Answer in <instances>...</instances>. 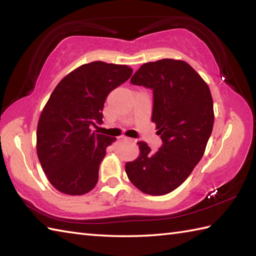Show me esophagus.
Returning a JSON list of instances; mask_svg holds the SVG:
<instances>
[{
    "instance_id": "1",
    "label": "esophagus",
    "mask_w": 256,
    "mask_h": 256,
    "mask_svg": "<svg viewBox=\"0 0 256 256\" xmlns=\"http://www.w3.org/2000/svg\"><path fill=\"white\" fill-rule=\"evenodd\" d=\"M121 138H122V140H128V142H133V140H132V138H125V136H122Z\"/></svg>"
}]
</instances>
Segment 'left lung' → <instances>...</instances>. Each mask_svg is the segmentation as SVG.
I'll list each match as a JSON object with an SVG mask.
<instances>
[{"mask_svg":"<svg viewBox=\"0 0 256 256\" xmlns=\"http://www.w3.org/2000/svg\"><path fill=\"white\" fill-rule=\"evenodd\" d=\"M131 84L153 90V113L162 146L140 142L138 160L125 172L135 187L160 196L186 180L202 157L214 128V101L202 78L187 62L160 59L144 64Z\"/></svg>","mask_w":256,"mask_h":256,"instance_id":"1","label":"left lung"}]
</instances>
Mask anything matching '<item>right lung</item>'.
<instances>
[{"label": "right lung", "instance_id": "add662e5", "mask_svg": "<svg viewBox=\"0 0 256 256\" xmlns=\"http://www.w3.org/2000/svg\"><path fill=\"white\" fill-rule=\"evenodd\" d=\"M132 72L123 64L94 62L67 74L52 91L38 121L37 155L60 192L84 194L96 184L106 150L116 138L90 128L103 123L106 96Z\"/></svg>", "mask_w": 256, "mask_h": 256}]
</instances>
